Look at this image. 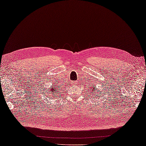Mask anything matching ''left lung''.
<instances>
[{
  "label": "left lung",
  "instance_id": "left-lung-1",
  "mask_svg": "<svg viewBox=\"0 0 146 146\" xmlns=\"http://www.w3.org/2000/svg\"><path fill=\"white\" fill-rule=\"evenodd\" d=\"M91 90H93V91H92V92H91V94H93V93H94V95H95V97H96V95H95V91H97V89H95V88H94V87H93V88H92V89H91Z\"/></svg>",
  "mask_w": 146,
  "mask_h": 146
}]
</instances>
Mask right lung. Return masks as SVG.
Here are the masks:
<instances>
[{
    "mask_svg": "<svg viewBox=\"0 0 146 146\" xmlns=\"http://www.w3.org/2000/svg\"><path fill=\"white\" fill-rule=\"evenodd\" d=\"M60 90V88L59 89V87H57V86H54V87H53L51 89H50V91H48V93H51L53 95H54V96H55V97H57V96H55V95H57V93H59Z\"/></svg>",
    "mask_w": 146,
    "mask_h": 146,
    "instance_id": "1",
    "label": "right lung"
}]
</instances>
